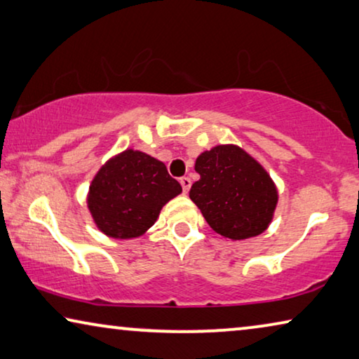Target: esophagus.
Listing matches in <instances>:
<instances>
[{"instance_id": "34e87169", "label": "esophagus", "mask_w": 359, "mask_h": 359, "mask_svg": "<svg viewBox=\"0 0 359 359\" xmlns=\"http://www.w3.org/2000/svg\"><path fill=\"white\" fill-rule=\"evenodd\" d=\"M180 183H181V186H183V191L187 194V191L191 189V184H192L191 183V178H187V176H184V178L180 180Z\"/></svg>"}]
</instances>
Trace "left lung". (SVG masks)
Returning a JSON list of instances; mask_svg holds the SVG:
<instances>
[{"label": "left lung", "instance_id": "1", "mask_svg": "<svg viewBox=\"0 0 359 359\" xmlns=\"http://www.w3.org/2000/svg\"><path fill=\"white\" fill-rule=\"evenodd\" d=\"M201 180L191 201L210 228L224 239L244 241L268 229L279 192L263 165L237 144H218L196 158Z\"/></svg>", "mask_w": 359, "mask_h": 359}]
</instances>
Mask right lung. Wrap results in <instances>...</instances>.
Masks as SVG:
<instances>
[{
	"label": "right lung",
	"mask_w": 359,
	"mask_h": 359,
	"mask_svg": "<svg viewBox=\"0 0 359 359\" xmlns=\"http://www.w3.org/2000/svg\"><path fill=\"white\" fill-rule=\"evenodd\" d=\"M183 189L165 163L136 149L115 154L90 183L86 207L93 223L112 239H136L157 222L163 205Z\"/></svg>",
	"instance_id": "right-lung-1"
}]
</instances>
